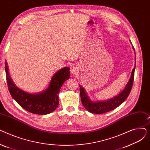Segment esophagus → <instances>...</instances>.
<instances>
[{
  "label": "esophagus",
  "instance_id": "34e87169",
  "mask_svg": "<svg viewBox=\"0 0 150 150\" xmlns=\"http://www.w3.org/2000/svg\"><path fill=\"white\" fill-rule=\"evenodd\" d=\"M78 67L75 64H73L70 67V72L72 73V74L73 75H75L78 73Z\"/></svg>",
  "mask_w": 150,
  "mask_h": 150
}]
</instances>
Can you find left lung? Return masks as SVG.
I'll list each match as a JSON object with an SVG mask.
<instances>
[{
    "label": "left lung",
    "instance_id": "1",
    "mask_svg": "<svg viewBox=\"0 0 150 150\" xmlns=\"http://www.w3.org/2000/svg\"><path fill=\"white\" fill-rule=\"evenodd\" d=\"M131 42V41H130ZM132 49L134 51V49L132 46ZM135 52V51H134ZM136 67V58H135V66L132 70L131 77L126 85L125 88L122 90L117 96H115L112 98L108 99L104 101H93L88 96L86 91L81 86H80V97L82 104L84 107L88 110L89 112L92 114H101L105 112L111 111L112 110L115 109L125 101L127 98L129 94L131 91V88L134 81V70Z\"/></svg>",
    "mask_w": 150,
    "mask_h": 150
}]
</instances>
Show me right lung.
I'll return each mask as SVG.
<instances>
[{
  "mask_svg": "<svg viewBox=\"0 0 150 150\" xmlns=\"http://www.w3.org/2000/svg\"><path fill=\"white\" fill-rule=\"evenodd\" d=\"M5 69L8 88L13 98L26 111L39 115L50 114L58 108V93L61 86L70 78V68L65 67L53 75L47 89L38 93H30L19 89L14 83L9 74L6 61Z\"/></svg>",
  "mask_w": 150,
  "mask_h": 150,
  "instance_id": "right-lung-1",
  "label": "right lung"
}]
</instances>
